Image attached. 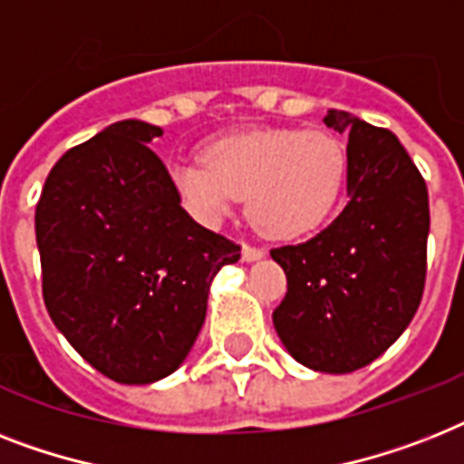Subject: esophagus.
I'll list each match as a JSON object with an SVG mask.
<instances>
[{
  "mask_svg": "<svg viewBox=\"0 0 464 464\" xmlns=\"http://www.w3.org/2000/svg\"><path fill=\"white\" fill-rule=\"evenodd\" d=\"M243 262H257V259L265 257V250L262 247H255V245H243Z\"/></svg>",
  "mask_w": 464,
  "mask_h": 464,
  "instance_id": "obj_1",
  "label": "esophagus"
}]
</instances>
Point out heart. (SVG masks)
<instances>
[{"label":"heart","instance_id":"1","mask_svg":"<svg viewBox=\"0 0 464 464\" xmlns=\"http://www.w3.org/2000/svg\"><path fill=\"white\" fill-rule=\"evenodd\" d=\"M171 180L198 219H224L247 195L252 224L269 238L291 240L336 212L348 180V152L326 130H247L209 142L202 161L173 164Z\"/></svg>","mask_w":464,"mask_h":464}]
</instances>
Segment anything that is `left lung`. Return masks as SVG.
Instances as JSON below:
<instances>
[{"instance_id": "obj_1", "label": "left lung", "mask_w": 464, "mask_h": 464, "mask_svg": "<svg viewBox=\"0 0 464 464\" xmlns=\"http://www.w3.org/2000/svg\"><path fill=\"white\" fill-rule=\"evenodd\" d=\"M324 123L348 135V205L307 243L271 250L288 278L274 329L300 364L348 374L383 355L420 307L429 195L391 130L338 109Z\"/></svg>"}]
</instances>
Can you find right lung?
Listing matches in <instances>:
<instances>
[{
    "instance_id": "obj_1",
    "label": "right lung",
    "mask_w": 464,
    "mask_h": 464,
    "mask_svg": "<svg viewBox=\"0 0 464 464\" xmlns=\"http://www.w3.org/2000/svg\"><path fill=\"white\" fill-rule=\"evenodd\" d=\"M160 126L126 119L56 161L35 209L44 304L78 355L142 386L183 364L221 266L240 245L180 207L150 150Z\"/></svg>"
}]
</instances>
